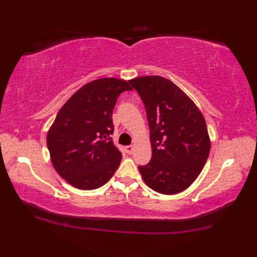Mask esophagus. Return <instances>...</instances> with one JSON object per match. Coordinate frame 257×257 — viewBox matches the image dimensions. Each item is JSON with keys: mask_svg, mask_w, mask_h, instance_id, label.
<instances>
[{"mask_svg": "<svg viewBox=\"0 0 257 257\" xmlns=\"http://www.w3.org/2000/svg\"><path fill=\"white\" fill-rule=\"evenodd\" d=\"M125 151H126L127 154H132V153H133V151H134V147L133 146H126L125 147Z\"/></svg>", "mask_w": 257, "mask_h": 257, "instance_id": "34e87169", "label": "esophagus"}]
</instances>
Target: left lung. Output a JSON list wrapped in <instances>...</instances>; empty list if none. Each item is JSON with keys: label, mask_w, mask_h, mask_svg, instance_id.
Wrapping results in <instances>:
<instances>
[{"label": "left lung", "mask_w": 257, "mask_h": 257, "mask_svg": "<svg viewBox=\"0 0 257 257\" xmlns=\"http://www.w3.org/2000/svg\"><path fill=\"white\" fill-rule=\"evenodd\" d=\"M146 107L152 158L138 166L153 191L173 195L188 189L203 170L211 148L206 120L184 91L164 77L130 80Z\"/></svg>", "instance_id": "obj_1"}]
</instances>
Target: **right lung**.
Returning <instances> with one entry per match:
<instances>
[{"label": "right lung", "instance_id": "obj_1", "mask_svg": "<svg viewBox=\"0 0 257 257\" xmlns=\"http://www.w3.org/2000/svg\"><path fill=\"white\" fill-rule=\"evenodd\" d=\"M128 81L106 77L77 90L62 106L47 133L57 173L79 190H95L118 169L122 154L112 143V110Z\"/></svg>", "mask_w": 257, "mask_h": 257}]
</instances>
